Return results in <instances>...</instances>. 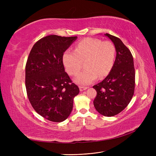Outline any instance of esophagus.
<instances>
[{
    "instance_id": "34e87169",
    "label": "esophagus",
    "mask_w": 156,
    "mask_h": 156,
    "mask_svg": "<svg viewBox=\"0 0 156 156\" xmlns=\"http://www.w3.org/2000/svg\"><path fill=\"white\" fill-rule=\"evenodd\" d=\"M88 87H79V89H80V91H83V90H87Z\"/></svg>"
}]
</instances>
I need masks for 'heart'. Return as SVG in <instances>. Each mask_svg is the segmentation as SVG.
<instances>
[{"mask_svg":"<svg viewBox=\"0 0 156 156\" xmlns=\"http://www.w3.org/2000/svg\"><path fill=\"white\" fill-rule=\"evenodd\" d=\"M116 48L112 42L87 37L75 45L74 51H66L62 62L66 72L70 75H76L84 62V69L75 78L79 85H87L97 79L109 74L116 59Z\"/></svg>","mask_w":156,"mask_h":156,"instance_id":"heart-1","label":"heart"}]
</instances>
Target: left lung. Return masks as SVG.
Here are the masks:
<instances>
[{
	"label": "left lung",
	"mask_w": 156,
	"mask_h": 156,
	"mask_svg": "<svg viewBox=\"0 0 156 156\" xmlns=\"http://www.w3.org/2000/svg\"><path fill=\"white\" fill-rule=\"evenodd\" d=\"M114 44L116 56L111 72L104 80L94 85L97 95L94 100L96 111L105 116H113L128 105L134 94L135 72L131 51L120 39L105 34Z\"/></svg>",
	"instance_id": "8db88e82"
}]
</instances>
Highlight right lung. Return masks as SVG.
<instances>
[{
	"label": "right lung",
	"instance_id": "obj_1",
	"mask_svg": "<svg viewBox=\"0 0 156 156\" xmlns=\"http://www.w3.org/2000/svg\"><path fill=\"white\" fill-rule=\"evenodd\" d=\"M77 36L49 35L33 45L25 66L27 96L33 108L51 122H61L69 116L79 87L65 72L64 52Z\"/></svg>",
	"mask_w": 156,
	"mask_h": 156
}]
</instances>
